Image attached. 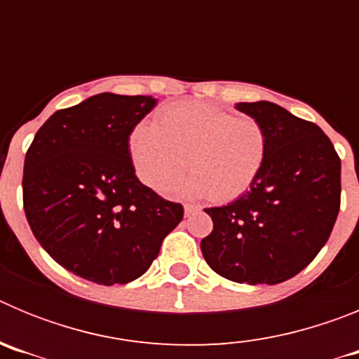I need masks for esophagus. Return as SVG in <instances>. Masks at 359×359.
<instances>
[{"label":"esophagus","instance_id":"esophagus-1","mask_svg":"<svg viewBox=\"0 0 359 359\" xmlns=\"http://www.w3.org/2000/svg\"><path fill=\"white\" fill-rule=\"evenodd\" d=\"M185 215H190V214H194L196 210H198V207H196V205H190V203H187L185 207Z\"/></svg>","mask_w":359,"mask_h":359}]
</instances>
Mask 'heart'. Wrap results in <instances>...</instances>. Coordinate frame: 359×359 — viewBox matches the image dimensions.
Returning <instances> with one entry per match:
<instances>
[{
    "mask_svg": "<svg viewBox=\"0 0 359 359\" xmlns=\"http://www.w3.org/2000/svg\"><path fill=\"white\" fill-rule=\"evenodd\" d=\"M268 133L253 116L205 104H176L160 111L156 123L136 126L129 138L135 170L152 190L165 192L189 170L185 194L237 199L255 183L268 156Z\"/></svg>",
    "mask_w": 359,
    "mask_h": 359,
    "instance_id": "1",
    "label": "heart"
}]
</instances>
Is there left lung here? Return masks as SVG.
<instances>
[{
	"instance_id": "left-lung-1",
	"label": "left lung",
	"mask_w": 359,
	"mask_h": 359,
	"mask_svg": "<svg viewBox=\"0 0 359 359\" xmlns=\"http://www.w3.org/2000/svg\"><path fill=\"white\" fill-rule=\"evenodd\" d=\"M268 133V156L248 192L207 208L214 221L201 252L239 284H278L300 273L327 243L340 212L341 161L327 135L268 100L239 102Z\"/></svg>"
}]
</instances>
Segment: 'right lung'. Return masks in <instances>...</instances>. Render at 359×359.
<instances>
[{"label":"right lung","mask_w":359,"mask_h":359,"mask_svg":"<svg viewBox=\"0 0 359 359\" xmlns=\"http://www.w3.org/2000/svg\"><path fill=\"white\" fill-rule=\"evenodd\" d=\"M156 98L100 93L55 111L28 147L23 207L39 244L102 286L142 277L183 219L180 203L140 183L129 136Z\"/></svg>","instance_id":"add662e5"}]
</instances>
